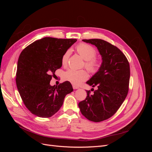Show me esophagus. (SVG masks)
I'll list each match as a JSON object with an SVG mask.
<instances>
[{"label":"esophagus","instance_id":"1","mask_svg":"<svg viewBox=\"0 0 152 152\" xmlns=\"http://www.w3.org/2000/svg\"><path fill=\"white\" fill-rule=\"evenodd\" d=\"M73 89H79V87L75 85H73Z\"/></svg>","mask_w":152,"mask_h":152}]
</instances>
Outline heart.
Returning a JSON list of instances; mask_svg holds the SVG:
<instances>
[{
	"mask_svg": "<svg viewBox=\"0 0 152 152\" xmlns=\"http://www.w3.org/2000/svg\"><path fill=\"white\" fill-rule=\"evenodd\" d=\"M77 51L82 57L85 61V67L91 73H95L101 67L102 62L99 59L95 58L96 51L91 45L86 44H80L77 46ZM71 51L70 49L63 54L61 57V64L63 66H66L70 57ZM63 79L70 82L73 85H79L82 82L86 80L88 78V73L84 70H77L74 69H69L64 72Z\"/></svg>",
	"mask_w": 152,
	"mask_h": 152,
	"instance_id": "obj_1",
	"label": "heart"
}]
</instances>
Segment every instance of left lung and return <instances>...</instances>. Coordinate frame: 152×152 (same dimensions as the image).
<instances>
[{
	"label": "left lung",
	"mask_w": 152,
	"mask_h": 152,
	"mask_svg": "<svg viewBox=\"0 0 152 152\" xmlns=\"http://www.w3.org/2000/svg\"><path fill=\"white\" fill-rule=\"evenodd\" d=\"M97 47L102 57L99 70L86 83L98 89L79 103L82 114L88 120L99 122L113 116L125 100L130 79L129 63L116 46L102 39H84Z\"/></svg>",
	"instance_id": "left-lung-1"
}]
</instances>
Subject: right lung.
<instances>
[{
    "mask_svg": "<svg viewBox=\"0 0 152 152\" xmlns=\"http://www.w3.org/2000/svg\"><path fill=\"white\" fill-rule=\"evenodd\" d=\"M77 41L72 39L44 37L35 41L21 53L16 82L26 107L35 115L48 118L60 109L65 96L73 91L66 81L51 86L52 75L62 66L63 54Z\"/></svg>",
    "mask_w": 152,
    "mask_h": 152,
    "instance_id": "1",
    "label": "right lung"
}]
</instances>
